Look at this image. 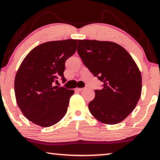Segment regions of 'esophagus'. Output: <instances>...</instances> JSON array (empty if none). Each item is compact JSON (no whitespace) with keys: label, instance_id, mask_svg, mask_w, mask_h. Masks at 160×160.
<instances>
[{"label":"esophagus","instance_id":"1","mask_svg":"<svg viewBox=\"0 0 160 160\" xmlns=\"http://www.w3.org/2000/svg\"><path fill=\"white\" fill-rule=\"evenodd\" d=\"M85 89V88H76V91L78 92H82Z\"/></svg>","mask_w":160,"mask_h":160}]
</instances>
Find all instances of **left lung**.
<instances>
[{"mask_svg": "<svg viewBox=\"0 0 160 160\" xmlns=\"http://www.w3.org/2000/svg\"><path fill=\"white\" fill-rule=\"evenodd\" d=\"M77 51L84 65L103 82L89 103L90 112L104 124L121 122L141 94V74L134 60L122 46L109 41L78 40Z\"/></svg>", "mask_w": 160, "mask_h": 160, "instance_id": "8db88e82", "label": "left lung"}]
</instances>
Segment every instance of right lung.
Instances as JSON below:
<instances>
[{
    "label": "right lung",
    "mask_w": 160,
    "mask_h": 160,
    "mask_svg": "<svg viewBox=\"0 0 160 160\" xmlns=\"http://www.w3.org/2000/svg\"><path fill=\"white\" fill-rule=\"evenodd\" d=\"M78 40L47 42L33 48L23 60L14 79L16 101L23 115L43 127L64 117L73 90L54 87L64 82L65 62L76 51Z\"/></svg>",
    "instance_id": "add662e5"
}]
</instances>
